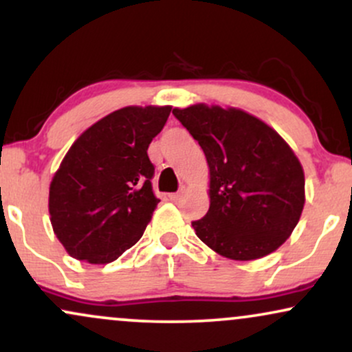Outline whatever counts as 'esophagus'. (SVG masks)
Masks as SVG:
<instances>
[{
  "instance_id": "1",
  "label": "esophagus",
  "mask_w": 352,
  "mask_h": 352,
  "mask_svg": "<svg viewBox=\"0 0 352 352\" xmlns=\"http://www.w3.org/2000/svg\"><path fill=\"white\" fill-rule=\"evenodd\" d=\"M184 195V192H177V193H168V200L170 201H177L180 200V197Z\"/></svg>"
}]
</instances>
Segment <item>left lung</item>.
Listing matches in <instances>:
<instances>
[{"instance_id": "8db88e82", "label": "left lung", "mask_w": 352, "mask_h": 352, "mask_svg": "<svg viewBox=\"0 0 352 352\" xmlns=\"http://www.w3.org/2000/svg\"><path fill=\"white\" fill-rule=\"evenodd\" d=\"M208 164L210 208L192 221L208 248L235 261L276 252L305 207V172L293 148L261 119L199 102L173 109Z\"/></svg>"}]
</instances>
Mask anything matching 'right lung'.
Listing matches in <instances>:
<instances>
[{
  "mask_svg": "<svg viewBox=\"0 0 352 352\" xmlns=\"http://www.w3.org/2000/svg\"><path fill=\"white\" fill-rule=\"evenodd\" d=\"M172 106H127L80 134L50 185L54 235L72 258L117 260L144 235L159 199L152 192L148 144Z\"/></svg>",
  "mask_w": 352,
  "mask_h": 352,
  "instance_id": "1",
  "label": "right lung"
}]
</instances>
